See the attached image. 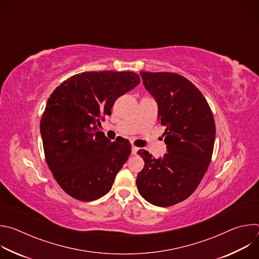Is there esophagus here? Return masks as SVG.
Returning <instances> with one entry per match:
<instances>
[{
  "label": "esophagus",
  "mask_w": 259,
  "mask_h": 259,
  "mask_svg": "<svg viewBox=\"0 0 259 259\" xmlns=\"http://www.w3.org/2000/svg\"><path fill=\"white\" fill-rule=\"evenodd\" d=\"M138 151H139L138 147H136V146H134V145L132 146V155H137Z\"/></svg>",
  "instance_id": "1"
}]
</instances>
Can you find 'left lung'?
Returning <instances> with one entry per match:
<instances>
[{
	"label": "left lung",
	"mask_w": 259,
	"mask_h": 259,
	"mask_svg": "<svg viewBox=\"0 0 259 259\" xmlns=\"http://www.w3.org/2000/svg\"><path fill=\"white\" fill-rule=\"evenodd\" d=\"M140 76L158 104L167 154L155 159L139 151L144 167L136 184L144 200L168 207L188 199L203 179L213 153L215 122L206 98L187 78L174 72L140 71Z\"/></svg>",
	"instance_id": "8db88e82"
}]
</instances>
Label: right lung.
<instances>
[{
    "instance_id": "1",
    "label": "right lung",
    "mask_w": 259,
    "mask_h": 259,
    "mask_svg": "<svg viewBox=\"0 0 259 259\" xmlns=\"http://www.w3.org/2000/svg\"><path fill=\"white\" fill-rule=\"evenodd\" d=\"M140 83L133 71H85L61 83L48 98L40 123L46 162L60 188L89 202L112 189L131 154V144L110 141L99 118Z\"/></svg>"
}]
</instances>
